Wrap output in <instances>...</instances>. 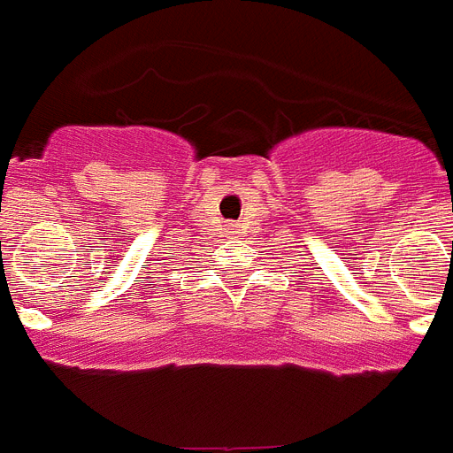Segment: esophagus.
I'll return each mask as SVG.
<instances>
[{"label":"esophagus","mask_w":453,"mask_h":453,"mask_svg":"<svg viewBox=\"0 0 453 453\" xmlns=\"http://www.w3.org/2000/svg\"><path fill=\"white\" fill-rule=\"evenodd\" d=\"M229 226H231V229L226 231V234H229V238H234V235L238 234V224H229Z\"/></svg>","instance_id":"34e87169"}]
</instances>
